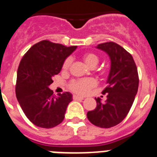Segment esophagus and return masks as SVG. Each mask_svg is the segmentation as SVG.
Returning <instances> with one entry per match:
<instances>
[{
  "label": "esophagus",
  "mask_w": 157,
  "mask_h": 157,
  "mask_svg": "<svg viewBox=\"0 0 157 157\" xmlns=\"http://www.w3.org/2000/svg\"><path fill=\"white\" fill-rule=\"evenodd\" d=\"M72 99H73L74 100H84L83 97L78 96V95H73V96H72Z\"/></svg>",
  "instance_id": "1"
}]
</instances>
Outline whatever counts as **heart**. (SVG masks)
<instances>
[{
	"label": "heart",
	"mask_w": 157,
	"mask_h": 157,
	"mask_svg": "<svg viewBox=\"0 0 157 157\" xmlns=\"http://www.w3.org/2000/svg\"><path fill=\"white\" fill-rule=\"evenodd\" d=\"M84 62L86 63L87 66L90 67H94L100 62V57L94 52H86L82 56ZM71 64V58L67 57L63 63V71H67ZM101 73L104 74L105 72V70L100 71ZM97 85V82L94 78H85V79H78V80H72L71 81L68 87L69 89L74 93L78 94H86L91 89L94 88Z\"/></svg>",
	"instance_id": "1"
}]
</instances>
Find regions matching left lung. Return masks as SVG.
Wrapping results in <instances>:
<instances>
[{
  "label": "left lung",
  "instance_id": "8db88e82",
  "mask_svg": "<svg viewBox=\"0 0 157 157\" xmlns=\"http://www.w3.org/2000/svg\"><path fill=\"white\" fill-rule=\"evenodd\" d=\"M111 59L108 86L102 94H107L105 103L95 98L96 108L87 113V118L95 126L109 128L120 124L128 115L134 101L139 84L137 68L133 57L114 42L98 45Z\"/></svg>",
  "mask_w": 157,
  "mask_h": 157
}]
</instances>
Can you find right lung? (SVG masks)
<instances>
[{
  "instance_id": "1",
  "label": "right lung",
  "mask_w": 157,
  "mask_h": 157,
  "mask_svg": "<svg viewBox=\"0 0 157 157\" xmlns=\"http://www.w3.org/2000/svg\"><path fill=\"white\" fill-rule=\"evenodd\" d=\"M76 48L43 40L23 56L17 71L15 94L23 112L36 126L52 128L65 118L72 95L64 92L56 96L48 86L60 73L64 60Z\"/></svg>"
}]
</instances>
